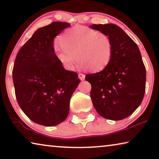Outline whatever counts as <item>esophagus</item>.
<instances>
[{
    "instance_id": "obj_1",
    "label": "esophagus",
    "mask_w": 159,
    "mask_h": 159,
    "mask_svg": "<svg viewBox=\"0 0 159 159\" xmlns=\"http://www.w3.org/2000/svg\"><path fill=\"white\" fill-rule=\"evenodd\" d=\"M79 78L81 80H84L85 79V75L84 74H79Z\"/></svg>"
}]
</instances>
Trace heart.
Segmentation results:
<instances>
[{"instance_id": "obj_1", "label": "heart", "mask_w": 159, "mask_h": 159, "mask_svg": "<svg viewBox=\"0 0 159 159\" xmlns=\"http://www.w3.org/2000/svg\"><path fill=\"white\" fill-rule=\"evenodd\" d=\"M58 42L62 49L55 48V55L69 70L74 69L78 60L89 71L98 72L105 69L111 60L112 42L104 32L77 26L62 33Z\"/></svg>"}]
</instances>
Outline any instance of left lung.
<instances>
[{"label":"left lung","instance_id":"1","mask_svg":"<svg viewBox=\"0 0 159 159\" xmlns=\"http://www.w3.org/2000/svg\"><path fill=\"white\" fill-rule=\"evenodd\" d=\"M112 42L111 60L102 71L85 75L91 84L90 98L101 117L120 120L129 117L142 102L146 89V68L137 44L114 24L92 25Z\"/></svg>","mask_w":159,"mask_h":159}]
</instances>
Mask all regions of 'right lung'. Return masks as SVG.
Returning a JSON list of instances; mask_svg holds the SVG:
<instances>
[{"label":"right lung","instance_id":"1","mask_svg":"<svg viewBox=\"0 0 159 159\" xmlns=\"http://www.w3.org/2000/svg\"><path fill=\"white\" fill-rule=\"evenodd\" d=\"M53 22L37 30L17 52L12 70L17 101L37 124L52 127L66 120L70 97L80 82L55 55L53 40L70 26Z\"/></svg>","mask_w":159,"mask_h":159}]
</instances>
